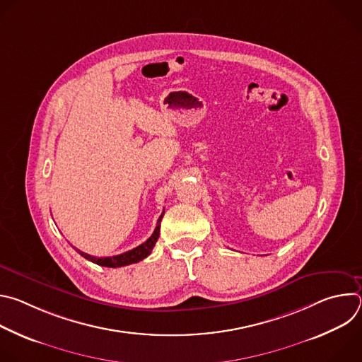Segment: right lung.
Listing matches in <instances>:
<instances>
[{
	"instance_id": "1",
	"label": "right lung",
	"mask_w": 362,
	"mask_h": 362,
	"mask_svg": "<svg viewBox=\"0 0 362 362\" xmlns=\"http://www.w3.org/2000/svg\"><path fill=\"white\" fill-rule=\"evenodd\" d=\"M165 215V211L162 212L159 221H158V225H156V229H154V232L151 233V236L141 245H139L137 247L132 249V250H127L124 253H120V255H115V256H107V257H97V256H91L88 253H84L81 250L77 249V252L84 256L86 259L91 261L93 264H97L100 267H106V268H120V267H126V265H130V264H137L140 261H143L144 257H147L150 253H151V249L154 247V245H156L158 239H159V233H160V222H162V218Z\"/></svg>"
}]
</instances>
